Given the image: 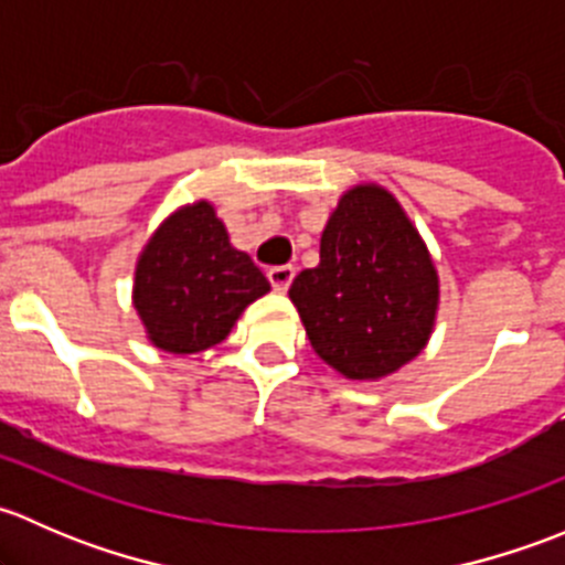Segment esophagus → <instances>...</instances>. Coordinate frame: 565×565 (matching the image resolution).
<instances>
[{"label":"esophagus","instance_id":"esophagus-1","mask_svg":"<svg viewBox=\"0 0 565 565\" xmlns=\"http://www.w3.org/2000/svg\"><path fill=\"white\" fill-rule=\"evenodd\" d=\"M267 278H270V284L276 292H287L289 284H292V278H295V267L292 265H276L267 270Z\"/></svg>","mask_w":565,"mask_h":565}]
</instances>
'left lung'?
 <instances>
[{"mask_svg": "<svg viewBox=\"0 0 565 565\" xmlns=\"http://www.w3.org/2000/svg\"><path fill=\"white\" fill-rule=\"evenodd\" d=\"M311 347L350 380H380L426 347L437 270L402 204L380 185L341 196L319 241V265L289 287Z\"/></svg>", "mask_w": 565, "mask_h": 565, "instance_id": "obj_1", "label": "left lung"}]
</instances>
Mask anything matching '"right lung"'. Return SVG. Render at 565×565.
Segmentation results:
<instances>
[{
	"instance_id": "add662e5",
	"label": "right lung",
	"mask_w": 565,
	"mask_h": 565,
	"mask_svg": "<svg viewBox=\"0 0 565 565\" xmlns=\"http://www.w3.org/2000/svg\"><path fill=\"white\" fill-rule=\"evenodd\" d=\"M267 289L250 256L232 248L213 204L196 202L163 221L141 250L134 306L152 344L191 355L224 341Z\"/></svg>"
}]
</instances>
